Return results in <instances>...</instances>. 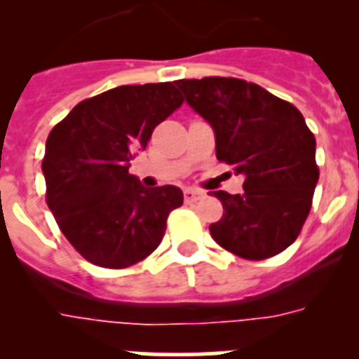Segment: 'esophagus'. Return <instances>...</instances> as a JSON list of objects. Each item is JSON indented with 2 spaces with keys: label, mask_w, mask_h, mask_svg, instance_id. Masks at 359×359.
<instances>
[{
  "label": "esophagus",
  "mask_w": 359,
  "mask_h": 359,
  "mask_svg": "<svg viewBox=\"0 0 359 359\" xmlns=\"http://www.w3.org/2000/svg\"><path fill=\"white\" fill-rule=\"evenodd\" d=\"M183 198H185V203H196L199 201L201 198H205L201 190H196V189H185L183 192Z\"/></svg>",
  "instance_id": "esophagus-1"
}]
</instances>
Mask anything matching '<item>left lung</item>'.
<instances>
[{"label":"left lung","mask_w":359,"mask_h":359,"mask_svg":"<svg viewBox=\"0 0 359 359\" xmlns=\"http://www.w3.org/2000/svg\"><path fill=\"white\" fill-rule=\"evenodd\" d=\"M176 86L214 129L217 160L244 176L243 194L214 192L224 214L210 236L248 261L284 252L306 223L320 176L316 140L302 113L241 79H183Z\"/></svg>","instance_id":"left-lung-1"}]
</instances>
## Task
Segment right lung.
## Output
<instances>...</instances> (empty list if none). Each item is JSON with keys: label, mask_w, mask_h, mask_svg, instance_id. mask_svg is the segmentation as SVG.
I'll return each mask as SVG.
<instances>
[{"label": "right lung", "mask_w": 359, "mask_h": 359, "mask_svg": "<svg viewBox=\"0 0 359 359\" xmlns=\"http://www.w3.org/2000/svg\"><path fill=\"white\" fill-rule=\"evenodd\" d=\"M172 82L118 86L82 100L46 140V203L72 246L95 266L128 268L165 236L183 205L174 185L145 189L129 174L158 123L182 106Z\"/></svg>", "instance_id": "add662e5"}]
</instances>
